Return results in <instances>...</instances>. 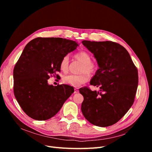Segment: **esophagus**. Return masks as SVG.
<instances>
[{
  "instance_id": "obj_1",
  "label": "esophagus",
  "mask_w": 152,
  "mask_h": 152,
  "mask_svg": "<svg viewBox=\"0 0 152 152\" xmlns=\"http://www.w3.org/2000/svg\"><path fill=\"white\" fill-rule=\"evenodd\" d=\"M79 92V90L77 89H75V92L74 93L75 94H76V93H78Z\"/></svg>"
}]
</instances>
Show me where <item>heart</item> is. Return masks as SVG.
Segmentation results:
<instances>
[{
	"label": "heart",
	"mask_w": 152,
	"mask_h": 152,
	"mask_svg": "<svg viewBox=\"0 0 152 152\" xmlns=\"http://www.w3.org/2000/svg\"><path fill=\"white\" fill-rule=\"evenodd\" d=\"M75 58L79 61L83 63L80 72L83 73L79 75H68L63 77V81L64 83L69 84L74 87H78L81 84L86 83L89 80V75H93L97 70V65L93 61H92L91 56L89 53L82 51L75 55ZM69 60L68 55H65L62 58L60 63V68L61 71L64 73H66L68 71ZM88 73L87 74L86 73Z\"/></svg>",
	"instance_id": "b5f03b06"
}]
</instances>
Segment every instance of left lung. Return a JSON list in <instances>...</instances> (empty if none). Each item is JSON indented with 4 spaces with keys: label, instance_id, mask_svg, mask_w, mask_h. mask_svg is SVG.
I'll return each mask as SVG.
<instances>
[{
    "label": "left lung",
    "instance_id": "1",
    "mask_svg": "<svg viewBox=\"0 0 152 152\" xmlns=\"http://www.w3.org/2000/svg\"><path fill=\"white\" fill-rule=\"evenodd\" d=\"M96 58L99 69L91 81L99 91L79 89L84 97L82 113L87 121L100 127L116 123L132 105L138 86V71L125 48L115 42L83 41Z\"/></svg>",
    "mask_w": 152,
    "mask_h": 152
}]
</instances>
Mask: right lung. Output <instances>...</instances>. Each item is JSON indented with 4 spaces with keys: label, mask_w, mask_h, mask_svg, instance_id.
Here are the masks:
<instances>
[{
    "label": "right lung",
    "mask_w": 152,
    "mask_h": 152,
    "mask_svg": "<svg viewBox=\"0 0 152 152\" xmlns=\"http://www.w3.org/2000/svg\"><path fill=\"white\" fill-rule=\"evenodd\" d=\"M78 44L60 37H37L25 46L13 69V92L23 111L36 120L44 121L57 114L74 92L65 84H48L50 76H59L64 56Z\"/></svg>",
    "instance_id": "obj_1"
}]
</instances>
